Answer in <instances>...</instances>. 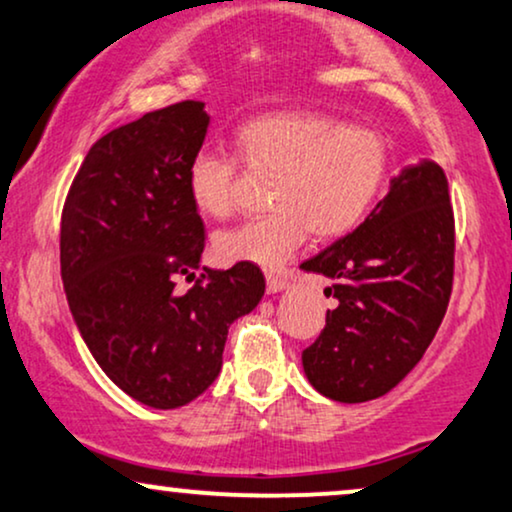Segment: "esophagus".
I'll use <instances>...</instances> for the list:
<instances>
[{
    "instance_id": "esophagus-1",
    "label": "esophagus",
    "mask_w": 512,
    "mask_h": 512,
    "mask_svg": "<svg viewBox=\"0 0 512 512\" xmlns=\"http://www.w3.org/2000/svg\"><path fill=\"white\" fill-rule=\"evenodd\" d=\"M266 282H268V292L270 294H277L282 292L287 285V275H277V273H268L266 275Z\"/></svg>"
}]
</instances>
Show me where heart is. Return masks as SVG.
<instances>
[{
    "label": "heart",
    "instance_id": "1",
    "mask_svg": "<svg viewBox=\"0 0 512 512\" xmlns=\"http://www.w3.org/2000/svg\"><path fill=\"white\" fill-rule=\"evenodd\" d=\"M237 159L273 175L268 216L216 237L223 263L280 268L313 235L334 239L351 232L389 173V147L380 132L311 111L258 116L235 135ZM237 161L201 151L189 161L187 192L201 216L225 218L235 208Z\"/></svg>",
    "mask_w": 512,
    "mask_h": 512
}]
</instances>
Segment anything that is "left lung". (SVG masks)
<instances>
[{
    "instance_id": "8db88e82",
    "label": "left lung",
    "mask_w": 512,
    "mask_h": 512,
    "mask_svg": "<svg viewBox=\"0 0 512 512\" xmlns=\"http://www.w3.org/2000/svg\"><path fill=\"white\" fill-rule=\"evenodd\" d=\"M456 227L434 161L403 168L356 230L301 263L330 277L325 330L301 353L308 382L332 401L384 396L432 344L453 287Z\"/></svg>"
}]
</instances>
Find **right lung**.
Segmentation results:
<instances>
[{
  "label": "right lung",
  "instance_id": "obj_1",
  "mask_svg": "<svg viewBox=\"0 0 512 512\" xmlns=\"http://www.w3.org/2000/svg\"><path fill=\"white\" fill-rule=\"evenodd\" d=\"M208 130L204 102L144 113L92 144L61 213V280L106 377L151 408H180L223 368L230 325L266 292L254 263L201 266L204 220L187 192Z\"/></svg>",
  "mask_w": 512,
  "mask_h": 512
}]
</instances>
